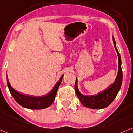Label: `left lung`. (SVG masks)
Returning a JSON list of instances; mask_svg holds the SVG:
<instances>
[{"label": "left lung", "mask_w": 133, "mask_h": 133, "mask_svg": "<svg viewBox=\"0 0 133 133\" xmlns=\"http://www.w3.org/2000/svg\"><path fill=\"white\" fill-rule=\"evenodd\" d=\"M113 44L115 48L117 51L118 54V74L115 81L110 87H109L107 89L102 92L99 93L97 95L94 96H85L81 94L77 87V79H76V83H75V91H76V95L82 104L85 107L91 109H102L108 107L111 102L114 101L115 97H117L118 93L120 91L121 88L122 83V70L121 67V58H120V54L118 51L117 46H116L115 40L114 37L113 36Z\"/></svg>", "instance_id": "left-lung-1"}]
</instances>
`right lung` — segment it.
<instances>
[{"instance_id": "1", "label": "right lung", "mask_w": 133, "mask_h": 133, "mask_svg": "<svg viewBox=\"0 0 133 133\" xmlns=\"http://www.w3.org/2000/svg\"><path fill=\"white\" fill-rule=\"evenodd\" d=\"M63 77V75L61 76L59 80L58 81V82L56 84V85L52 89L50 92L48 93L44 96L39 97L24 95L16 91L11 86L9 80H8V76H7V83H8V87L11 94L16 101V102L18 103L20 106L25 108H28V109H41L49 107L54 102L57 94V89L62 81Z\"/></svg>"}]
</instances>
